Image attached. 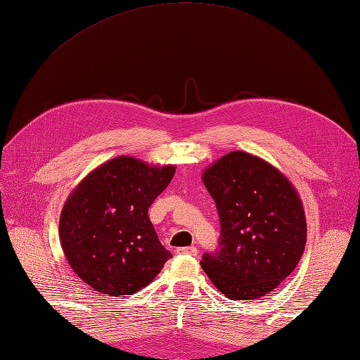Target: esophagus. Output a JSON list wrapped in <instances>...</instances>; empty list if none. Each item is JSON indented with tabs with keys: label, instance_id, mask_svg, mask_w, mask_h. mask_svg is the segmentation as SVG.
I'll return each instance as SVG.
<instances>
[{
	"label": "esophagus",
	"instance_id": "1",
	"mask_svg": "<svg viewBox=\"0 0 360 360\" xmlns=\"http://www.w3.org/2000/svg\"><path fill=\"white\" fill-rule=\"evenodd\" d=\"M178 254H188V255H198V248L196 246H184L178 248L176 250Z\"/></svg>",
	"mask_w": 360,
	"mask_h": 360
}]
</instances>
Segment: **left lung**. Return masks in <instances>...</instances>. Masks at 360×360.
I'll list each match as a JSON object with an SVG mask.
<instances>
[{
    "label": "left lung",
    "mask_w": 360,
    "mask_h": 360,
    "mask_svg": "<svg viewBox=\"0 0 360 360\" xmlns=\"http://www.w3.org/2000/svg\"><path fill=\"white\" fill-rule=\"evenodd\" d=\"M217 208L220 236L200 266L226 298L255 300L297 268L306 246V217L283 174L250 153L225 155L204 173Z\"/></svg>",
    "instance_id": "8db88e82"
}]
</instances>
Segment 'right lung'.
<instances>
[{
  "mask_svg": "<svg viewBox=\"0 0 360 360\" xmlns=\"http://www.w3.org/2000/svg\"><path fill=\"white\" fill-rule=\"evenodd\" d=\"M173 174L172 165L149 167L132 156H118L71 193L60 214L62 250L91 289L106 297L132 295L172 259L147 211Z\"/></svg>",
  "mask_w": 360,
  "mask_h": 360,
  "instance_id": "add662e5",
  "label": "right lung"
}]
</instances>
